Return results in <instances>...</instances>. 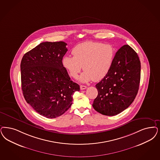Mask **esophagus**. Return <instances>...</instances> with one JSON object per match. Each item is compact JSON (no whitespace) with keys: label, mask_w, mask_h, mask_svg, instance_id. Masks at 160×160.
I'll use <instances>...</instances> for the list:
<instances>
[{"label":"esophagus","mask_w":160,"mask_h":160,"mask_svg":"<svg viewBox=\"0 0 160 160\" xmlns=\"http://www.w3.org/2000/svg\"><path fill=\"white\" fill-rule=\"evenodd\" d=\"M87 88V87L86 86H83V85H80V89L81 90H84Z\"/></svg>","instance_id":"1"}]
</instances>
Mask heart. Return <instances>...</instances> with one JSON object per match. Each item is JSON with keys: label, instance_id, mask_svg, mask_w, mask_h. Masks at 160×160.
I'll use <instances>...</instances> for the list:
<instances>
[{"label": "heart", "instance_id": "heart-1", "mask_svg": "<svg viewBox=\"0 0 160 160\" xmlns=\"http://www.w3.org/2000/svg\"><path fill=\"white\" fill-rule=\"evenodd\" d=\"M72 54L73 56L66 55L62 58L63 66L70 76L76 78L83 68L84 71L79 77L80 82H98L109 72L115 50L111 44L88 41L77 45Z\"/></svg>", "mask_w": 160, "mask_h": 160}]
</instances>
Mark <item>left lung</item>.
<instances>
[{
	"mask_svg": "<svg viewBox=\"0 0 160 160\" xmlns=\"http://www.w3.org/2000/svg\"><path fill=\"white\" fill-rule=\"evenodd\" d=\"M141 78V62L137 53L128 45L116 52L110 70L96 84L98 94L94 100V110L114 116L125 110L138 93Z\"/></svg>",
	"mask_w": 160,
	"mask_h": 160,
	"instance_id": "obj_1",
	"label": "left lung"
}]
</instances>
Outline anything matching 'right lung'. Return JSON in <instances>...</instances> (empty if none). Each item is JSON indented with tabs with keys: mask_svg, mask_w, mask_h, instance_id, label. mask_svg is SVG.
<instances>
[{
	"mask_svg": "<svg viewBox=\"0 0 160 160\" xmlns=\"http://www.w3.org/2000/svg\"><path fill=\"white\" fill-rule=\"evenodd\" d=\"M66 45L62 41L42 42L21 60L24 98L37 113L48 118L64 114L72 106V94L80 90L62 62Z\"/></svg>",
	"mask_w": 160,
	"mask_h": 160,
	"instance_id": "add662e5",
	"label": "right lung"
}]
</instances>
